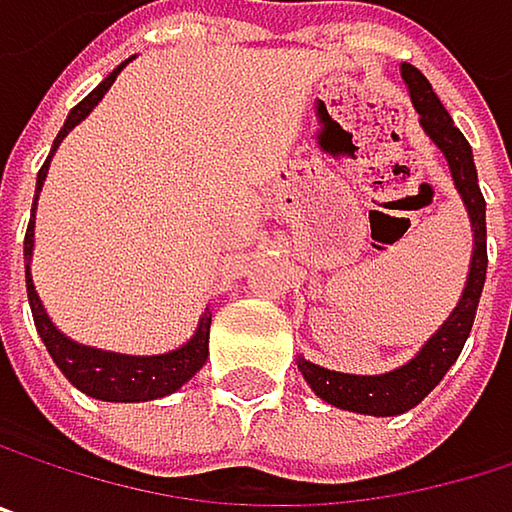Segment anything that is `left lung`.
<instances>
[{
	"label": "left lung",
	"instance_id": "1",
	"mask_svg": "<svg viewBox=\"0 0 512 512\" xmlns=\"http://www.w3.org/2000/svg\"><path fill=\"white\" fill-rule=\"evenodd\" d=\"M402 80L408 86V95L414 101V110L420 113V125L429 134V140L444 152L450 164V176L456 182V191L465 200L471 230H474V251H471V270L465 291L450 312V318L441 324V330L417 351L414 360L405 366L387 372V375H345L330 372L324 366H315L300 357V372L327 405L354 411V414H372V417H396L420 405L447 375V369L462 354L468 333L474 327V315L480 306L483 282H486V200L477 182L474 152L465 140V134L453 125L450 113L432 92V83L408 62H402Z\"/></svg>",
	"mask_w": 512,
	"mask_h": 512
}]
</instances>
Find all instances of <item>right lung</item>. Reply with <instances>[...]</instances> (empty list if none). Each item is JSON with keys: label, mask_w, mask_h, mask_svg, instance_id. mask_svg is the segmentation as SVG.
Listing matches in <instances>:
<instances>
[{"label": "right lung", "mask_w": 512, "mask_h": 512, "mask_svg": "<svg viewBox=\"0 0 512 512\" xmlns=\"http://www.w3.org/2000/svg\"><path fill=\"white\" fill-rule=\"evenodd\" d=\"M131 59H125L122 65H116L65 119L62 131L53 140V149L44 161V167L38 170V182H35V203L41 194V185L47 179V167L53 152L59 149V143L65 140V134L80 125L92 107L104 98V92L113 86L116 74L128 65ZM35 203H32V218L26 227V239H23V258H26V297H29V309L35 318V330L41 336V342L47 345V354L53 357V363L59 366V372L86 396L101 399V402H149V399H161L176 393L185 381L194 378V372H200V366L209 357V324H212V312L206 309L194 336L167 354H155V357H131V354H113V351H101V348H89L80 345L74 339H68L65 333H59L50 321V315L44 312L35 285H32V273H29V261H32V251H35Z\"/></svg>", "instance_id": "add662e5"}]
</instances>
